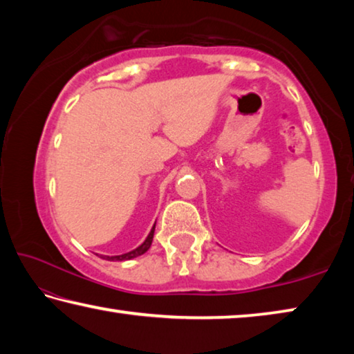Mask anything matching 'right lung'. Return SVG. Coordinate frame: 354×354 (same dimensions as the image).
<instances>
[{"mask_svg":"<svg viewBox=\"0 0 354 354\" xmlns=\"http://www.w3.org/2000/svg\"><path fill=\"white\" fill-rule=\"evenodd\" d=\"M154 227H156V223L153 225L151 231H149V234L147 236L145 241H143V243L139 245L137 248H134L133 251H128V253L118 254V256H101V257H103V259H106V261H129V259H134V257H137V256H142L143 253H147L149 247H151L153 236H154Z\"/></svg>","mask_w":354,"mask_h":354,"instance_id":"right-lung-1","label":"right lung"}]
</instances>
